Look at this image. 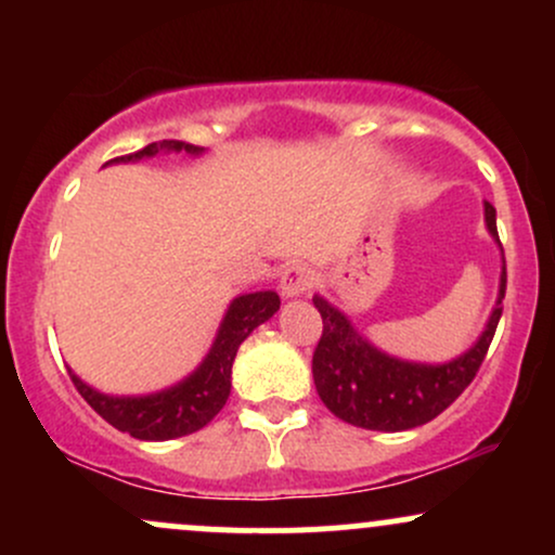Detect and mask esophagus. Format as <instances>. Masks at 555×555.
Listing matches in <instances>:
<instances>
[{"instance_id": "1", "label": "esophagus", "mask_w": 555, "mask_h": 555, "mask_svg": "<svg viewBox=\"0 0 555 555\" xmlns=\"http://www.w3.org/2000/svg\"><path fill=\"white\" fill-rule=\"evenodd\" d=\"M315 286V271L308 263H292L282 271V295L302 297Z\"/></svg>"}]
</instances>
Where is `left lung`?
Wrapping results in <instances>:
<instances>
[{
    "label": "left lung",
    "mask_w": 555,
    "mask_h": 555,
    "mask_svg": "<svg viewBox=\"0 0 555 555\" xmlns=\"http://www.w3.org/2000/svg\"><path fill=\"white\" fill-rule=\"evenodd\" d=\"M486 224L495 240V208L486 203ZM506 295V266L501 273V292L486 331L462 358L443 365H420L378 352L367 344L347 315L339 313L323 297L313 305L323 318V334L313 352V380L318 397L344 423L365 430H410L430 423L446 406L454 404L460 393L473 384L486 360L495 326H499Z\"/></svg>",
    "instance_id": "8db88e82"
}]
</instances>
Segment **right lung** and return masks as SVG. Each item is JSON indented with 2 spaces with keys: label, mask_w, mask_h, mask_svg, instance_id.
Instances as JSON below:
<instances>
[{
  "label": "right lung",
  "mask_w": 555,
  "mask_h": 555,
  "mask_svg": "<svg viewBox=\"0 0 555 555\" xmlns=\"http://www.w3.org/2000/svg\"><path fill=\"white\" fill-rule=\"evenodd\" d=\"M158 151L201 154L203 149L184 143V140H158V143H149L135 154L117 156L112 162H138V158L156 156ZM279 305H282V299H279L276 292H253V295L234 299L203 365L190 378L167 388V391L151 393V397H106V393L93 391L91 386L82 384L73 371H69V378H73L80 397L106 423L114 425L117 430L130 433L132 438L169 441V438L190 436V433L211 423L221 412V406L227 404L229 388H232V362L240 344L253 334V328L269 321L279 310Z\"/></svg>",
  "instance_id": "1"
}]
</instances>
